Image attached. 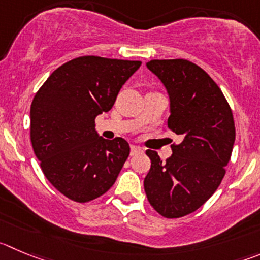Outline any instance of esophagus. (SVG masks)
<instances>
[{
  "mask_svg": "<svg viewBox=\"0 0 260 260\" xmlns=\"http://www.w3.org/2000/svg\"><path fill=\"white\" fill-rule=\"evenodd\" d=\"M142 152H143V148L137 147V145H132V150H130V154L132 155H135L138 154V153H142Z\"/></svg>",
  "mask_w": 260,
  "mask_h": 260,
  "instance_id": "1",
  "label": "esophagus"
}]
</instances>
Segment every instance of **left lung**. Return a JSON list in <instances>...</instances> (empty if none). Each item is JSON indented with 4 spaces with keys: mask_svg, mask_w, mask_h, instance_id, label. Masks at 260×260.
<instances>
[{
    "mask_svg": "<svg viewBox=\"0 0 260 260\" xmlns=\"http://www.w3.org/2000/svg\"><path fill=\"white\" fill-rule=\"evenodd\" d=\"M147 66L169 91L167 125L182 140L171 145L166 162L154 150L145 152L150 170L144 190L160 216L180 218L200 208L218 189L236 137L234 116L219 86L195 63L176 58L150 60Z\"/></svg>",
    "mask_w": 260,
    "mask_h": 260,
    "instance_id": "1",
    "label": "left lung"
}]
</instances>
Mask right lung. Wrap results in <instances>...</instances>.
<instances>
[{
  "mask_svg": "<svg viewBox=\"0 0 260 260\" xmlns=\"http://www.w3.org/2000/svg\"><path fill=\"white\" fill-rule=\"evenodd\" d=\"M140 61L81 56L63 63L39 88L30 106V142L44 176L78 203L97 199L115 184L130 147L103 139L95 117L108 112Z\"/></svg>",
  "mask_w": 260,
  "mask_h": 260,
  "instance_id": "add662e5",
  "label": "right lung"
}]
</instances>
